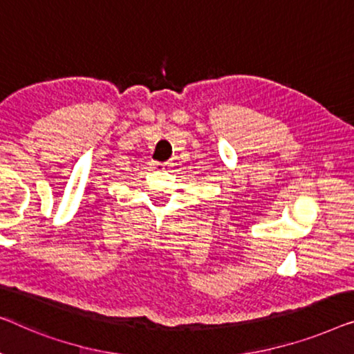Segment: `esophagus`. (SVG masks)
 Instances as JSON below:
<instances>
[{"instance_id":"esophagus-1","label":"esophagus","mask_w":354,"mask_h":354,"mask_svg":"<svg viewBox=\"0 0 354 354\" xmlns=\"http://www.w3.org/2000/svg\"><path fill=\"white\" fill-rule=\"evenodd\" d=\"M171 165L170 163H160V162H153L152 168H157V170H168Z\"/></svg>"}]
</instances>
